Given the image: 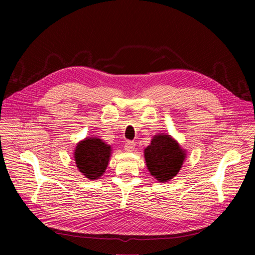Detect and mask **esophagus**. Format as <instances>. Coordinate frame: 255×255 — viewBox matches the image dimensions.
Instances as JSON below:
<instances>
[{
	"label": "esophagus",
	"mask_w": 255,
	"mask_h": 255,
	"mask_svg": "<svg viewBox=\"0 0 255 255\" xmlns=\"http://www.w3.org/2000/svg\"><path fill=\"white\" fill-rule=\"evenodd\" d=\"M134 142L131 141V140H128V141H126V143H125V150L128 151V152H131V151H133L134 149Z\"/></svg>",
	"instance_id": "obj_1"
}]
</instances>
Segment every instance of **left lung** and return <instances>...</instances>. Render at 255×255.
<instances>
[{
	"label": "left lung",
	"instance_id": "left-lung-1",
	"mask_svg": "<svg viewBox=\"0 0 255 255\" xmlns=\"http://www.w3.org/2000/svg\"><path fill=\"white\" fill-rule=\"evenodd\" d=\"M144 158L151 175L160 182H167L180 171L185 152L169 134H159L144 149Z\"/></svg>",
	"mask_w": 255,
	"mask_h": 255
}]
</instances>
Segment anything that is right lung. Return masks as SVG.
<instances>
[{"mask_svg": "<svg viewBox=\"0 0 255 255\" xmlns=\"http://www.w3.org/2000/svg\"><path fill=\"white\" fill-rule=\"evenodd\" d=\"M111 156V145L97 138H86L74 152L78 169L89 180H96L105 172Z\"/></svg>", "mask_w": 255, "mask_h": 255, "instance_id": "1", "label": "right lung"}]
</instances>
